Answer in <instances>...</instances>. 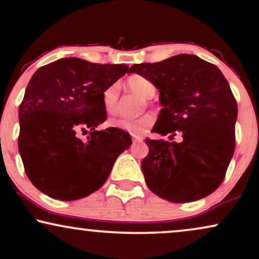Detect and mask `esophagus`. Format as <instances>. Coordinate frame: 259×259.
<instances>
[{
	"label": "esophagus",
	"instance_id": "1",
	"mask_svg": "<svg viewBox=\"0 0 259 259\" xmlns=\"http://www.w3.org/2000/svg\"><path fill=\"white\" fill-rule=\"evenodd\" d=\"M133 139H134V142H142V138L141 136H136V135H133Z\"/></svg>",
	"mask_w": 259,
	"mask_h": 259
}]
</instances>
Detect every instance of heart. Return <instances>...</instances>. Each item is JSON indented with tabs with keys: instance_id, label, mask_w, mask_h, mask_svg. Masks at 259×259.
<instances>
[{
	"instance_id": "obj_1",
	"label": "heart",
	"mask_w": 259,
	"mask_h": 259,
	"mask_svg": "<svg viewBox=\"0 0 259 259\" xmlns=\"http://www.w3.org/2000/svg\"><path fill=\"white\" fill-rule=\"evenodd\" d=\"M124 84H125V87L130 92L135 93V94L141 96L145 100L152 99L155 94L154 84L148 78L140 76V74H132V76H129ZM118 98H119V88H118L117 84H111V85L106 87L101 95L102 106H104L106 113H116L118 108ZM153 123L154 117L149 113L143 114V116L135 118V119H126V118H124V119L112 121L113 125L121 127V129L126 130V132L133 134V135L143 134Z\"/></svg>"
}]
</instances>
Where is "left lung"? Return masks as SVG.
<instances>
[{
	"label": "left lung",
	"instance_id": "left-lung-1",
	"mask_svg": "<svg viewBox=\"0 0 259 259\" xmlns=\"http://www.w3.org/2000/svg\"><path fill=\"white\" fill-rule=\"evenodd\" d=\"M130 73L146 77L163 106L152 132H182V142L146 139L141 161L148 188L171 202L207 197L222 183L235 147L238 105L220 68L197 55L179 54L154 64H135Z\"/></svg>",
	"mask_w": 259,
	"mask_h": 259
}]
</instances>
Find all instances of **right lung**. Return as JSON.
Listing matches in <instances>:
<instances>
[{"label":"right lung","mask_w":259,"mask_h":259,"mask_svg":"<svg viewBox=\"0 0 259 259\" xmlns=\"http://www.w3.org/2000/svg\"><path fill=\"white\" fill-rule=\"evenodd\" d=\"M126 65H100L64 58L38 68L19 107V153L38 191L59 200L88 197L106 182L132 138L118 127L96 130L106 120V87L126 73ZM91 133L85 142L80 132Z\"/></svg>","instance_id":"add662e5"}]
</instances>
